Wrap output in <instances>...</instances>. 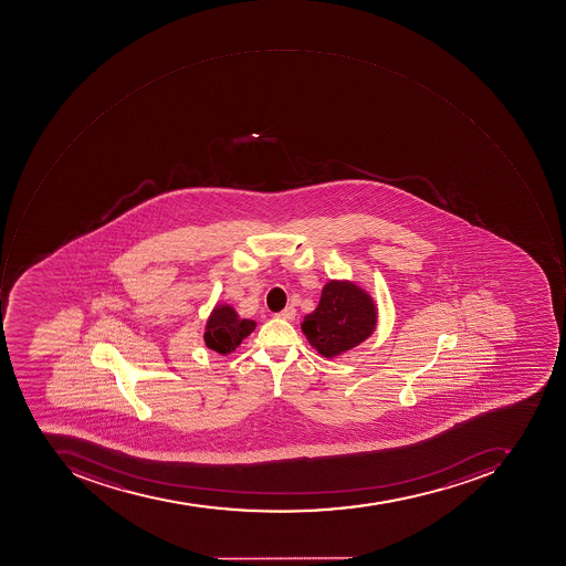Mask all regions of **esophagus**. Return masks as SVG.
<instances>
[{
	"instance_id": "obj_1",
	"label": "esophagus",
	"mask_w": 566,
	"mask_h": 566,
	"mask_svg": "<svg viewBox=\"0 0 566 566\" xmlns=\"http://www.w3.org/2000/svg\"><path fill=\"white\" fill-rule=\"evenodd\" d=\"M277 316H281V318L284 319H294V316H296V308H294V306H287V308H285L284 312L279 313Z\"/></svg>"
}]
</instances>
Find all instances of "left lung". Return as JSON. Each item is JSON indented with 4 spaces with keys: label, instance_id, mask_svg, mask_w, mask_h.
<instances>
[{
    "label": "left lung",
    "instance_id": "obj_1",
    "mask_svg": "<svg viewBox=\"0 0 566 566\" xmlns=\"http://www.w3.org/2000/svg\"><path fill=\"white\" fill-rule=\"evenodd\" d=\"M377 322V303L367 289L349 279H331L315 312L301 322V332L319 356L332 359L367 340Z\"/></svg>",
    "mask_w": 566,
    "mask_h": 566
}]
</instances>
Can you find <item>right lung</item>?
Instances as JSON below:
<instances>
[{
	"label": "right lung",
	"mask_w": 566,
	"mask_h": 566,
	"mask_svg": "<svg viewBox=\"0 0 566 566\" xmlns=\"http://www.w3.org/2000/svg\"><path fill=\"white\" fill-rule=\"evenodd\" d=\"M254 328H256V322L241 318L232 304L217 303L205 324V346L219 355H230L241 346L242 340L247 339Z\"/></svg>",
	"instance_id": "add662e5"
}]
</instances>
